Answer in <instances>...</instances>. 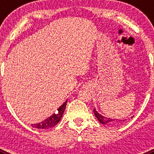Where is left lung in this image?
I'll use <instances>...</instances> for the list:
<instances>
[{"label":"left lung","instance_id":"left-lung-1","mask_svg":"<svg viewBox=\"0 0 154 154\" xmlns=\"http://www.w3.org/2000/svg\"><path fill=\"white\" fill-rule=\"evenodd\" d=\"M93 112L95 116H96V117L97 118L98 120L100 122L103 124H111V123H119L117 121H120L119 119H111V118H107L103 116L100 115L99 112H97L96 110V109H94ZM123 122H124V119H123Z\"/></svg>","mask_w":154,"mask_h":154}]
</instances>
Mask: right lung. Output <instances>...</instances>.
Listing matches in <instances>:
<instances>
[{
  "mask_svg": "<svg viewBox=\"0 0 154 154\" xmlns=\"http://www.w3.org/2000/svg\"><path fill=\"white\" fill-rule=\"evenodd\" d=\"M67 101L65 102L58 109L57 112L55 113L52 114V115L50 116V117L47 118L46 119H45L44 121H42L41 123H36V124H31V126L34 128H37V129H49V128L54 127L57 123H58V122L60 121V119H62V115H63V112L65 111V109L66 107V105H67Z\"/></svg>",
  "mask_w": 154,
  "mask_h": 154,
  "instance_id": "add662e5",
  "label": "right lung"
}]
</instances>
